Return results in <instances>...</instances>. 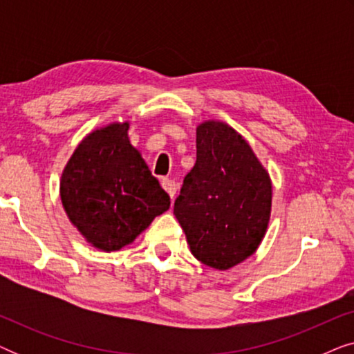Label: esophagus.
Here are the masks:
<instances>
[{
  "instance_id": "1",
  "label": "esophagus",
  "mask_w": 354,
  "mask_h": 354,
  "mask_svg": "<svg viewBox=\"0 0 354 354\" xmlns=\"http://www.w3.org/2000/svg\"><path fill=\"white\" fill-rule=\"evenodd\" d=\"M161 185H162L164 190L169 193V196H171V198L176 196V193H177V183H176V180H172V178H162Z\"/></svg>"
}]
</instances>
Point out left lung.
<instances>
[{"instance_id":"1","label":"left lung","mask_w":354,"mask_h":354,"mask_svg":"<svg viewBox=\"0 0 354 354\" xmlns=\"http://www.w3.org/2000/svg\"><path fill=\"white\" fill-rule=\"evenodd\" d=\"M272 187L250 145L222 122L196 129V162L183 178L174 214L193 256L229 269L253 254L268 229Z\"/></svg>"}]
</instances>
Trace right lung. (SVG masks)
Instances as JSON below:
<instances>
[{"label": "right lung", "mask_w": 354, "mask_h": 354, "mask_svg": "<svg viewBox=\"0 0 354 354\" xmlns=\"http://www.w3.org/2000/svg\"><path fill=\"white\" fill-rule=\"evenodd\" d=\"M129 124H111L79 145L61 178L62 206L96 248L115 251L133 241L171 198L129 142Z\"/></svg>", "instance_id": "1"}]
</instances>
